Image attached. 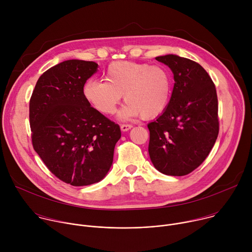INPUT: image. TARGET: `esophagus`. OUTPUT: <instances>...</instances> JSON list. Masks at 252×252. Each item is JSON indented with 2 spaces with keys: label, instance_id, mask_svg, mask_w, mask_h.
Here are the masks:
<instances>
[{
  "label": "esophagus",
  "instance_id": "obj_1",
  "mask_svg": "<svg viewBox=\"0 0 252 252\" xmlns=\"http://www.w3.org/2000/svg\"><path fill=\"white\" fill-rule=\"evenodd\" d=\"M131 127H132L131 125H121V129H122V131H127V130H129Z\"/></svg>",
  "mask_w": 252,
  "mask_h": 252
}]
</instances>
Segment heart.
Here are the masks:
<instances>
[{
  "mask_svg": "<svg viewBox=\"0 0 252 252\" xmlns=\"http://www.w3.org/2000/svg\"><path fill=\"white\" fill-rule=\"evenodd\" d=\"M105 81L89 80L83 88L85 99L98 113H116L123 94L126 101L121 118H158L166 110L171 96L169 71L161 65L130 61L114 62L107 66Z\"/></svg>",
  "mask_w": 252,
  "mask_h": 252,
  "instance_id": "1",
  "label": "heart"
}]
</instances>
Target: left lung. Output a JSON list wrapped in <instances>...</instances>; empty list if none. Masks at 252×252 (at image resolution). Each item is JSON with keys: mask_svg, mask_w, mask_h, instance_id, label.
I'll return each mask as SVG.
<instances>
[{"mask_svg": "<svg viewBox=\"0 0 252 252\" xmlns=\"http://www.w3.org/2000/svg\"><path fill=\"white\" fill-rule=\"evenodd\" d=\"M172 70L174 86L166 110L148 125L149 153L163 174L182 176L209 155L220 131L215 86L197 63L166 55L156 58Z\"/></svg>", "mask_w": 252, "mask_h": 252, "instance_id": "1", "label": "left lung"}]
</instances>
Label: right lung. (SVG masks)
<instances>
[{
	"label": "right lung",
	"mask_w": 252,
	"mask_h": 252,
	"mask_svg": "<svg viewBox=\"0 0 252 252\" xmlns=\"http://www.w3.org/2000/svg\"><path fill=\"white\" fill-rule=\"evenodd\" d=\"M97 63L68 60L46 70L30 99L32 142L49 170L74 187L90 186L110 170L118 124L95 111L83 88Z\"/></svg>",
	"instance_id": "obj_1"
}]
</instances>
